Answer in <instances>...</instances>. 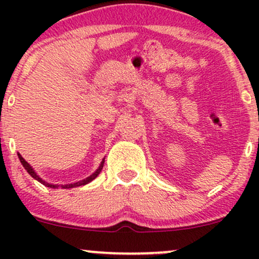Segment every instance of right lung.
<instances>
[{
    "label": "right lung",
    "mask_w": 259,
    "mask_h": 259,
    "mask_svg": "<svg viewBox=\"0 0 259 259\" xmlns=\"http://www.w3.org/2000/svg\"><path fill=\"white\" fill-rule=\"evenodd\" d=\"M18 157H19V160H20V163H22L23 164V167L25 168V170L28 171L29 174L31 175L32 178H34L35 180H37V181H40L41 184H42V185H45V186H47V187H52V189H58V187H62V189H72V187H78V186H82V185H86V184H89V183H91L92 180L94 179H96L97 178V175H99L100 173H101V170H102V168H103V164H105V158L102 159V162H101V164H100V167L96 169V171H94V173H92L90 177H88L86 178V179H82V180H80V181H76V183H73V184H65V185H58V184H51V183H49V181H45L42 178H40L38 177V174L36 173V171L34 170V169H32V167L30 164H29L28 162H26V160L23 158L22 156H20L19 153H18Z\"/></svg>",
    "instance_id": "1"
}]
</instances>
